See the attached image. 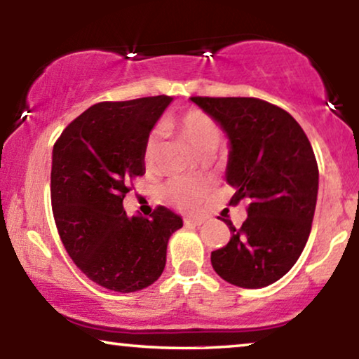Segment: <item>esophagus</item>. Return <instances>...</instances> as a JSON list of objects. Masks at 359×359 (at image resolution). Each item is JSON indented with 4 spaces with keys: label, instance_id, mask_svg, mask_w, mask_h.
Listing matches in <instances>:
<instances>
[{
    "label": "esophagus",
    "instance_id": "1",
    "mask_svg": "<svg viewBox=\"0 0 359 359\" xmlns=\"http://www.w3.org/2000/svg\"><path fill=\"white\" fill-rule=\"evenodd\" d=\"M184 222H185V226H201V224H204V219L203 217H187Z\"/></svg>",
    "mask_w": 359,
    "mask_h": 359
}]
</instances>
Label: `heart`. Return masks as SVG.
<instances>
[{"mask_svg":"<svg viewBox=\"0 0 359 359\" xmlns=\"http://www.w3.org/2000/svg\"><path fill=\"white\" fill-rule=\"evenodd\" d=\"M160 130H162V133L170 135V137L185 140L192 147V150L201 156L205 154H214L221 140V131L216 123L212 121V118H209L208 114L199 109H189L180 116L167 118L160 126ZM158 150L160 137L154 133L148 138L145 145L147 165H151L155 162ZM205 192H208L205 185L189 179L172 180L163 187V197L168 203L174 204L175 208L182 209V211H194L204 201Z\"/></svg>","mask_w":359,"mask_h":359,"instance_id":"heart-1","label":"heart"}]
</instances>
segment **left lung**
I'll list each match as a JSON object with an SVG mask.
<instances>
[{
	"label": "left lung",
	"instance_id": "left-lung-1",
	"mask_svg": "<svg viewBox=\"0 0 359 359\" xmlns=\"http://www.w3.org/2000/svg\"><path fill=\"white\" fill-rule=\"evenodd\" d=\"M229 142L226 182L231 204L248 201L240 229L212 251V269L243 288L277 282L295 265L311 234L319 168L311 142L287 111L257 97H191Z\"/></svg>",
	"mask_w": 359,
	"mask_h": 359
}]
</instances>
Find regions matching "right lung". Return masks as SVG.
<instances>
[{
    "mask_svg": "<svg viewBox=\"0 0 359 359\" xmlns=\"http://www.w3.org/2000/svg\"><path fill=\"white\" fill-rule=\"evenodd\" d=\"M170 96L100 102L62 131L52 150V211L72 262L89 280L130 294L156 282L182 217L156 208L126 216L130 179L145 174V145Z\"/></svg>",
    "mask_w": 359,
    "mask_h": 359,
    "instance_id": "1",
    "label": "right lung"
}]
</instances>
